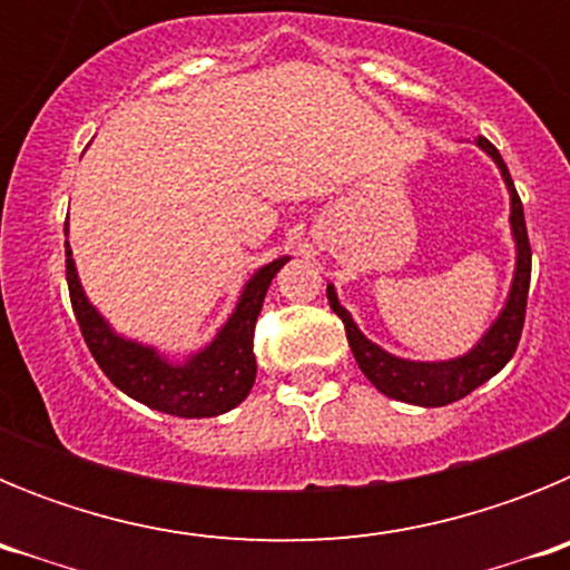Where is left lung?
<instances>
[{"mask_svg": "<svg viewBox=\"0 0 570 570\" xmlns=\"http://www.w3.org/2000/svg\"><path fill=\"white\" fill-rule=\"evenodd\" d=\"M476 148L485 150L493 159V165L500 168L502 183H505L508 194H511V236L513 248H517V262H513V276L511 288H508L505 302H502L500 314L485 328V334L473 342L462 356L454 360H436V362H416L405 360V356H396L391 351H385L382 345L367 340L360 331V325L354 322V316L347 314L340 305V296L336 288L328 282V302L331 311L342 320L347 334V345L354 351V360L360 365L362 374L371 380V385L376 391H382L391 400L411 402V405L422 407H440L451 405V402L462 400L480 387L482 382H488L491 376H497L502 367L508 365V360L517 351V342L522 334V322H525V302H528V282H531V245H528V230H525V214H522V203L517 196V188L511 183V174H508L505 163H502L500 150L488 142L485 136L476 139Z\"/></svg>", "mask_w": 570, "mask_h": 570, "instance_id": "obj_1", "label": "left lung"}]
</instances>
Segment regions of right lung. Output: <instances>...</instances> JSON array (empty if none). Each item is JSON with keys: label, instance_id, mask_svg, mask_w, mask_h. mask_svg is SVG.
<instances>
[{"label": "right lung", "instance_id": "1", "mask_svg": "<svg viewBox=\"0 0 570 570\" xmlns=\"http://www.w3.org/2000/svg\"><path fill=\"white\" fill-rule=\"evenodd\" d=\"M68 236V225H65ZM65 274H68L70 305L77 314L79 331L88 342L90 354L99 362L110 382L130 400L185 420L219 416L239 405L250 394L256 380L254 325L271 279L291 256L262 265L242 285L239 299L228 320L216 328L214 340L188 356L163 354L156 345L116 334V328L97 311L82 288L73 250L65 242Z\"/></svg>", "mask_w": 570, "mask_h": 570}]
</instances>
